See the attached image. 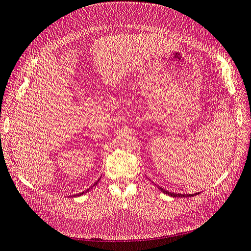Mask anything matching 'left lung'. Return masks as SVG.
Returning <instances> with one entry per match:
<instances>
[{
  "instance_id": "8db88e82",
  "label": "left lung",
  "mask_w": 251,
  "mask_h": 251,
  "mask_svg": "<svg viewBox=\"0 0 251 251\" xmlns=\"http://www.w3.org/2000/svg\"><path fill=\"white\" fill-rule=\"evenodd\" d=\"M158 188L160 189V191H161L162 193H164V194H166V195H169V196H171V197H174V198H176V197H179V198H182V197H185V198H187V197H194V196H196V195H199V194H200V193L186 194V195H184V194H174V193L168 192V191H166V189H163V188H161V187H158Z\"/></svg>"
}]
</instances>
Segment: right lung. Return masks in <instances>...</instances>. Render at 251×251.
I'll list each match as a JSON object with an SVG mask.
<instances>
[{
  "label": "right lung",
  "mask_w": 251,
  "mask_h": 251,
  "mask_svg": "<svg viewBox=\"0 0 251 251\" xmlns=\"http://www.w3.org/2000/svg\"><path fill=\"white\" fill-rule=\"evenodd\" d=\"M98 180H100V179H98ZM97 182H98V181H96V182H95L94 185H96V184H97ZM94 185H93V186H94ZM89 189H90V188H89ZM89 189H87V192L89 191ZM85 193H86V192H83V193H79V194H77V195H74V197H76V196H81V195H83V194H85Z\"/></svg>",
  "instance_id": "right-lung-1"
}]
</instances>
